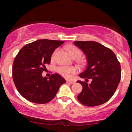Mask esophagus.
Masks as SVG:
<instances>
[{
	"label": "esophagus",
	"mask_w": 132,
	"mask_h": 132,
	"mask_svg": "<svg viewBox=\"0 0 132 132\" xmlns=\"http://www.w3.org/2000/svg\"><path fill=\"white\" fill-rule=\"evenodd\" d=\"M66 82L68 84H75V81H73V80H67Z\"/></svg>",
	"instance_id": "obj_1"
}]
</instances>
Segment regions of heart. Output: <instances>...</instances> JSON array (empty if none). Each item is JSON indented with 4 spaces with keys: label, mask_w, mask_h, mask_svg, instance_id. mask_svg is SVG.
Here are the masks:
<instances>
[{
    "label": "heart",
    "mask_w": 132,
    "mask_h": 132,
    "mask_svg": "<svg viewBox=\"0 0 132 132\" xmlns=\"http://www.w3.org/2000/svg\"><path fill=\"white\" fill-rule=\"evenodd\" d=\"M67 51L71 57H78L81 55V51L73 45H70L66 48ZM57 71L64 78H68L71 77V74H73L76 72V68L74 67H68V66H59L57 69Z\"/></svg>",
    "instance_id": "obj_1"
}]
</instances>
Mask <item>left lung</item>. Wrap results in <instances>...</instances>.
<instances>
[{"mask_svg":"<svg viewBox=\"0 0 132 132\" xmlns=\"http://www.w3.org/2000/svg\"><path fill=\"white\" fill-rule=\"evenodd\" d=\"M73 43L84 53L87 61L86 70L79 74L86 82L77 81L83 87L77 98L87 107L103 104L114 95L120 82V63L110 49L99 43L76 41ZM89 79L91 83H87Z\"/></svg>","mask_w":132,"mask_h":132,"instance_id":"left-lung-1","label":"left lung"}]
</instances>
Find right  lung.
<instances>
[{"label": "right lung", "instance_id": "add662e5", "mask_svg": "<svg viewBox=\"0 0 132 132\" xmlns=\"http://www.w3.org/2000/svg\"><path fill=\"white\" fill-rule=\"evenodd\" d=\"M63 41L43 39L25 45L18 53L13 64V78L20 94L32 103L43 104L56 95L66 80L57 73L43 77L45 65L50 63L54 50Z\"/></svg>", "mask_w": 132, "mask_h": 132}]
</instances>
